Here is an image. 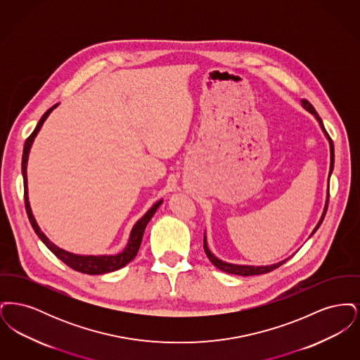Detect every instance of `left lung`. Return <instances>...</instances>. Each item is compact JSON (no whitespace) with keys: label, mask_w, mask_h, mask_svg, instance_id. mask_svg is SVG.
<instances>
[{"label":"left lung","mask_w":360,"mask_h":360,"mask_svg":"<svg viewBox=\"0 0 360 360\" xmlns=\"http://www.w3.org/2000/svg\"><path fill=\"white\" fill-rule=\"evenodd\" d=\"M301 105H302V108H304L305 110H308L310 115H313L314 119L319 122L321 131L324 132V136L326 137V140H328V143H329V154H330V163H329V172H328V188H326V204H324V209H323V213H321V217H320L319 223L314 226V229L311 231V233L309 235V239H310V238L316 233V231L320 228V225H321L324 217H326V207H328V201H329V179H330V175H332V172H333V166H335V148H333V143H332L330 137L326 134L323 121L320 119V116L317 115L316 109L311 106V103L307 101V100H302ZM204 250H205L206 255L209 257V260H210L217 269H220L221 271L228 273V274L241 275V276H250V275H260L270 273V271H273L275 269H278L279 266H282L285 262H288V260L292 257V255H291V257H286V259H283V260H281V262H278V263L269 264V266H252V264H235V263H229V262H225V260H221L220 257H216V255L209 250V247H207V240H206V232L205 235H204Z\"/></svg>","instance_id":"8db88e82"}]
</instances>
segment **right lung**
Listing matches in <instances>:
<instances>
[{"label":"right lung","instance_id":"1","mask_svg":"<svg viewBox=\"0 0 360 360\" xmlns=\"http://www.w3.org/2000/svg\"><path fill=\"white\" fill-rule=\"evenodd\" d=\"M59 103H55L52 108H50L43 116L40 121L37 122L36 128H34L32 135L25 140L24 144V151H22V162H21V172H22V178H24V200H25V209H27V214L30 219V223L32 225L36 235L39 236V239L41 240L47 248L51 251L53 255L59 257L63 263H66L69 267L75 271L84 273V274L89 275H100L106 274V273H112L116 270H120L124 266H127L134 257H136L137 251L140 248L141 244V239L144 235V229L147 226V224L150 223V220L153 219L155 212L158 210V207L162 205L163 200L156 201L154 205L151 206L147 213L139 219L135 225L131 229L129 238L127 241V245L124 247V250L115 254V255H79V254H74L66 251L60 247H58L55 243H52L51 240L46 236V233L40 229V226L37 225V221L34 219L32 209H31V204H30V197H28V178H27V165H28V156L31 153V147L34 144V137L37 136V134L40 132L44 121L47 120V117L50 116L52 110L58 106Z\"/></svg>","mask_w":360,"mask_h":360}]
</instances>
